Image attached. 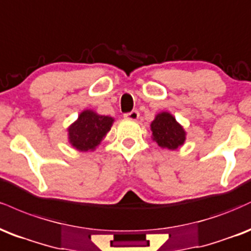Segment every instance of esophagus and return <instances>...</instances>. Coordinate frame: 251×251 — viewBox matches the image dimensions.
I'll use <instances>...</instances> for the list:
<instances>
[{
    "label": "esophagus",
    "mask_w": 251,
    "mask_h": 251,
    "mask_svg": "<svg viewBox=\"0 0 251 251\" xmlns=\"http://www.w3.org/2000/svg\"><path fill=\"white\" fill-rule=\"evenodd\" d=\"M140 116V113L137 110H132L130 113H126L125 114V117L126 120H130V121H136Z\"/></svg>",
    "instance_id": "34e87169"
}]
</instances>
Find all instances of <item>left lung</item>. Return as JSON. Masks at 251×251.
<instances>
[{"instance_id": "1", "label": "left lung", "mask_w": 251, "mask_h": 251, "mask_svg": "<svg viewBox=\"0 0 251 251\" xmlns=\"http://www.w3.org/2000/svg\"><path fill=\"white\" fill-rule=\"evenodd\" d=\"M150 128L152 131V140L161 148L175 150L183 146L185 131L172 114L167 111L157 114L150 125Z\"/></svg>"}]
</instances>
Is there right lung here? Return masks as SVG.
<instances>
[{
	"label": "right lung",
	"instance_id": "obj_1",
	"mask_svg": "<svg viewBox=\"0 0 251 251\" xmlns=\"http://www.w3.org/2000/svg\"><path fill=\"white\" fill-rule=\"evenodd\" d=\"M113 122V117L99 115L93 110H83L68 128L69 143L79 151L95 150L110 130Z\"/></svg>",
	"mask_w": 251,
	"mask_h": 251
}]
</instances>
